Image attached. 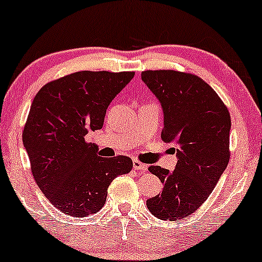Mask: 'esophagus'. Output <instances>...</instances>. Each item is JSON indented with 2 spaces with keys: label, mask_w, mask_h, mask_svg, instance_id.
<instances>
[{
  "label": "esophagus",
  "mask_w": 262,
  "mask_h": 262,
  "mask_svg": "<svg viewBox=\"0 0 262 262\" xmlns=\"http://www.w3.org/2000/svg\"><path fill=\"white\" fill-rule=\"evenodd\" d=\"M134 168L137 171H142V172H146L147 171V165L142 164L139 160H134Z\"/></svg>",
  "instance_id": "1"
}]
</instances>
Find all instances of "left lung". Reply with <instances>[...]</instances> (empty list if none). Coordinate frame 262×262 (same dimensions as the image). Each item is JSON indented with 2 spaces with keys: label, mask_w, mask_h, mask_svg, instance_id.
Segmentation results:
<instances>
[{
  "label": "left lung",
  "mask_w": 262,
  "mask_h": 262,
  "mask_svg": "<svg viewBox=\"0 0 262 262\" xmlns=\"http://www.w3.org/2000/svg\"><path fill=\"white\" fill-rule=\"evenodd\" d=\"M141 78L161 102V139L173 143L177 156L173 171L148 167L164 188L146 206L161 220H181L206 201L229 164L231 117L215 90L199 76L148 70Z\"/></svg>",
  "instance_id": "8db88e82"
}]
</instances>
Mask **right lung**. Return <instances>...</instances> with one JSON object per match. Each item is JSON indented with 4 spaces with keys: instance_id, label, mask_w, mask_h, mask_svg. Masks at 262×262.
Masks as SVG:
<instances>
[{
    "instance_id": "1",
    "label": "right lung",
    "mask_w": 262,
    "mask_h": 262,
    "mask_svg": "<svg viewBox=\"0 0 262 262\" xmlns=\"http://www.w3.org/2000/svg\"><path fill=\"white\" fill-rule=\"evenodd\" d=\"M134 76L75 72L46 83L33 98L22 142L36 184L61 212L74 217L96 213L110 184L132 170L130 157L97 156L85 136L102 128L108 105Z\"/></svg>"
}]
</instances>
